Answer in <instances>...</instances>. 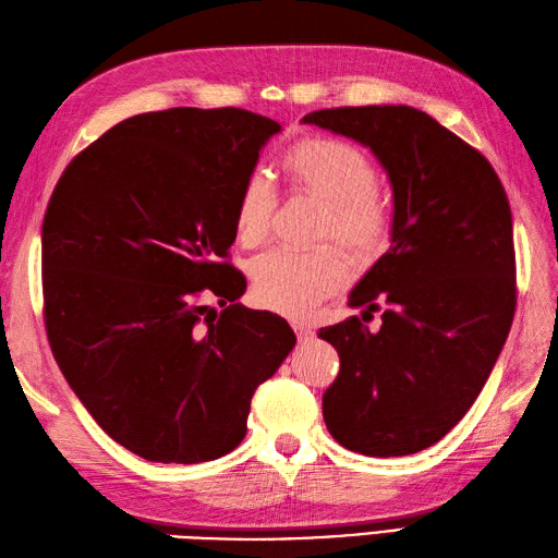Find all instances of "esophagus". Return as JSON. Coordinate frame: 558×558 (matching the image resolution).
<instances>
[{
  "label": "esophagus",
  "mask_w": 558,
  "mask_h": 558,
  "mask_svg": "<svg viewBox=\"0 0 558 558\" xmlns=\"http://www.w3.org/2000/svg\"><path fill=\"white\" fill-rule=\"evenodd\" d=\"M293 331L299 333V339H307L313 337V327L307 322H293Z\"/></svg>",
  "instance_id": "esophagus-1"
}]
</instances>
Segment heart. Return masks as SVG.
I'll return each mask as SVG.
<instances>
[{
	"mask_svg": "<svg viewBox=\"0 0 558 558\" xmlns=\"http://www.w3.org/2000/svg\"><path fill=\"white\" fill-rule=\"evenodd\" d=\"M281 174L291 193L322 203L317 239H337L357 259L387 251L393 231V203L377 183V169L361 147L329 135H303L281 157ZM277 209L269 181L251 174L233 203V233L241 245L267 239ZM349 259L337 245L315 251H275L255 259L253 289L265 307L305 317L317 303L349 283Z\"/></svg>",
	"mask_w": 558,
	"mask_h": 558,
	"instance_id": "b5f03b06",
	"label": "heart"
}]
</instances>
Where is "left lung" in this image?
<instances>
[{"label":"left lung","mask_w":558,"mask_h":558,"mask_svg":"<svg viewBox=\"0 0 558 558\" xmlns=\"http://www.w3.org/2000/svg\"><path fill=\"white\" fill-rule=\"evenodd\" d=\"M303 121L367 145L393 189L391 247L349 299L363 319L319 329L341 363L322 415L351 451L417 453L468 413L509 337V197L485 155L415 107H333ZM373 312L383 327L369 332Z\"/></svg>","instance_id":"obj_1"}]
</instances>
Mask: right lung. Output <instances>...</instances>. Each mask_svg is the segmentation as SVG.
Segmentation results:
<instances>
[{
    "label": "right lung",
    "instance_id": "obj_1",
    "mask_svg": "<svg viewBox=\"0 0 558 558\" xmlns=\"http://www.w3.org/2000/svg\"><path fill=\"white\" fill-rule=\"evenodd\" d=\"M279 129L236 107L147 111L73 157L49 197V349L95 423L145 461L236 449L257 384L295 345L287 319L236 303L245 277L229 263L233 203Z\"/></svg>",
    "mask_w": 558,
    "mask_h": 558
}]
</instances>
